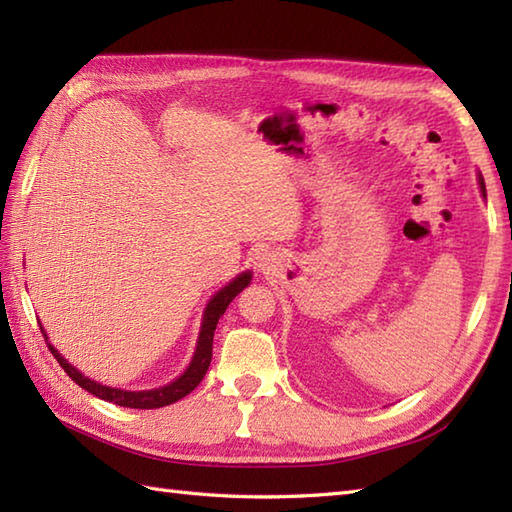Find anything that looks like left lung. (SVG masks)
Here are the masks:
<instances>
[{"instance_id":"obj_1","label":"left lung","mask_w":512,"mask_h":512,"mask_svg":"<svg viewBox=\"0 0 512 512\" xmlns=\"http://www.w3.org/2000/svg\"><path fill=\"white\" fill-rule=\"evenodd\" d=\"M480 189H482V193L486 195V187H484V178H482V173H480Z\"/></svg>"}]
</instances>
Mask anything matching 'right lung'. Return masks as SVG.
<instances>
[{
	"label": "right lung",
	"instance_id": "add662e5",
	"mask_svg": "<svg viewBox=\"0 0 512 512\" xmlns=\"http://www.w3.org/2000/svg\"><path fill=\"white\" fill-rule=\"evenodd\" d=\"M250 277L253 273L246 270V273L237 275L231 284L224 286L220 292H215L213 299L209 301V306L204 310V319H202V328H200V336H198V345H195V354L191 358V363L187 367V372H184L180 378L173 380V383L165 385V387H158V389H147V391H125V389H116V387H107L96 383V380L88 378L85 374H81L79 369L72 367L65 358L54 350L52 343L48 341V334L46 330H41L43 339L48 343V350L52 352V356L57 358L59 365L63 367V372L68 374L76 385L83 387L85 391H90L96 398L107 400V402H114V405H121V407H129V409H158V407H167L173 405V402L184 398L187 394L200 385V380L204 378L206 369L211 365V356H213V334L217 328V321H220L222 314L226 312L228 303H231L239 292H242L248 284H250ZM41 328V325H39Z\"/></svg>",
	"mask_w": 512,
	"mask_h": 512
}]
</instances>
